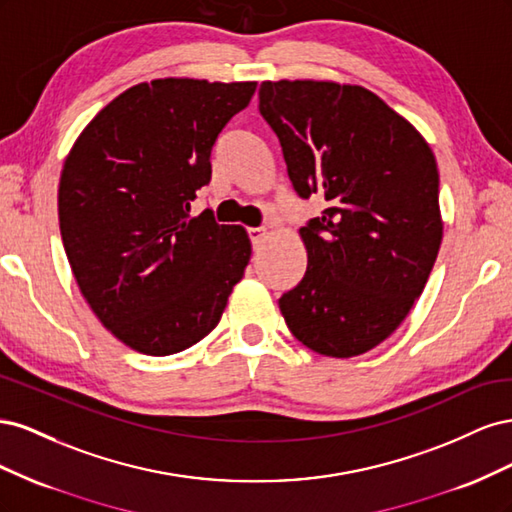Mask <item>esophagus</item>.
Listing matches in <instances>:
<instances>
[{"instance_id":"obj_1","label":"esophagus","mask_w":512,"mask_h":512,"mask_svg":"<svg viewBox=\"0 0 512 512\" xmlns=\"http://www.w3.org/2000/svg\"><path fill=\"white\" fill-rule=\"evenodd\" d=\"M247 235H250V241L254 243V247H258L262 241H265L267 230L265 228H247Z\"/></svg>"}]
</instances>
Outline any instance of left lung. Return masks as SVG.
<instances>
[{
  "label": "left lung",
  "instance_id": "1",
  "mask_svg": "<svg viewBox=\"0 0 512 512\" xmlns=\"http://www.w3.org/2000/svg\"><path fill=\"white\" fill-rule=\"evenodd\" d=\"M258 100L294 192L327 200L301 228L307 271L282 294V316L309 350L363 354L404 322L438 258L436 158L414 126L359 85L265 81Z\"/></svg>",
  "mask_w": 512,
  "mask_h": 512
}]
</instances>
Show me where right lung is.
Instances as JSON below:
<instances>
[{
	"label": "right lung",
	"mask_w": 512,
	"mask_h": 512,
	"mask_svg": "<svg viewBox=\"0 0 512 512\" xmlns=\"http://www.w3.org/2000/svg\"><path fill=\"white\" fill-rule=\"evenodd\" d=\"M256 83L158 79L91 119L59 179V230L83 297L123 344L175 354L209 335L250 262L241 226L190 205Z\"/></svg>",
	"instance_id": "add662e5"
}]
</instances>
